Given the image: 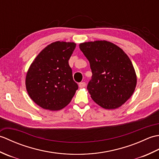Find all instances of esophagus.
Masks as SVG:
<instances>
[{"mask_svg": "<svg viewBox=\"0 0 159 159\" xmlns=\"http://www.w3.org/2000/svg\"><path fill=\"white\" fill-rule=\"evenodd\" d=\"M85 85H86V84L85 82H81L79 84V87H80V88H83V87H85Z\"/></svg>", "mask_w": 159, "mask_h": 159, "instance_id": "1", "label": "esophagus"}]
</instances>
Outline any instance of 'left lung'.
Segmentation results:
<instances>
[{"label": "left lung", "instance_id": "1", "mask_svg": "<svg viewBox=\"0 0 159 159\" xmlns=\"http://www.w3.org/2000/svg\"><path fill=\"white\" fill-rule=\"evenodd\" d=\"M79 48L92 70L87 85L91 98L104 109L121 107L133 95L137 85L129 57L120 47L105 40L81 43Z\"/></svg>", "mask_w": 159, "mask_h": 159}]
</instances>
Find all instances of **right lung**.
<instances>
[{
	"mask_svg": "<svg viewBox=\"0 0 159 159\" xmlns=\"http://www.w3.org/2000/svg\"><path fill=\"white\" fill-rule=\"evenodd\" d=\"M76 48L74 42H55L43 48L30 66L26 88L38 106L58 111L68 104L79 88L68 61Z\"/></svg>",
	"mask_w": 159,
	"mask_h": 159,
	"instance_id": "obj_1",
	"label": "right lung"
}]
</instances>
